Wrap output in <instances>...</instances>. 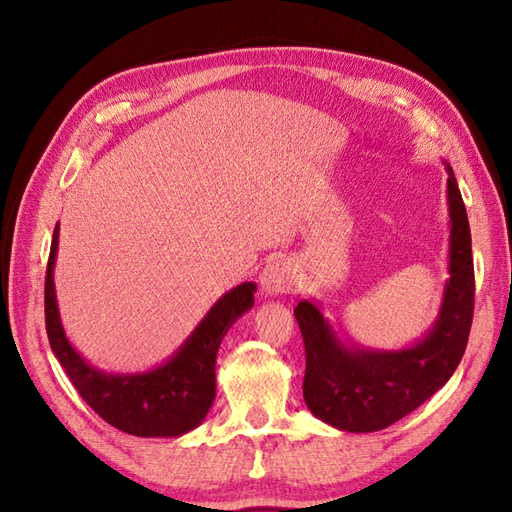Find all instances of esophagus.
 Returning <instances> with one entry per match:
<instances>
[{"mask_svg": "<svg viewBox=\"0 0 512 512\" xmlns=\"http://www.w3.org/2000/svg\"><path fill=\"white\" fill-rule=\"evenodd\" d=\"M258 280H260L262 290H265V294H269V297H275V294L290 292L294 288V284H297V277H294V271L290 269V265H288V262H284V260L267 262Z\"/></svg>", "mask_w": 512, "mask_h": 512, "instance_id": "esophagus-1", "label": "esophagus"}]
</instances>
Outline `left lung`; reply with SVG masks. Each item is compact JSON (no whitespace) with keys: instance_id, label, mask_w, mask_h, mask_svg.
<instances>
[{"instance_id":"obj_1","label":"left lung","mask_w":512,"mask_h":512,"mask_svg":"<svg viewBox=\"0 0 512 512\" xmlns=\"http://www.w3.org/2000/svg\"><path fill=\"white\" fill-rule=\"evenodd\" d=\"M446 173L451 277L438 320L421 342L391 352L346 348L318 305L303 299L294 307L305 344V404L337 429L367 433L397 423L442 389L466 352L474 314L472 237L466 205L448 164Z\"/></svg>"}]
</instances>
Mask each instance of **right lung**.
Listing matches in <instances>:
<instances>
[{
  "mask_svg": "<svg viewBox=\"0 0 512 512\" xmlns=\"http://www.w3.org/2000/svg\"><path fill=\"white\" fill-rule=\"evenodd\" d=\"M55 226L44 277V320L49 344L79 395L108 425L138 438H177L205 421L215 399V356L226 331L254 305L256 284L243 282L215 303L170 359L143 374H104L72 348L59 320L53 267Z\"/></svg>",
  "mask_w": 512,
  "mask_h": 512,
  "instance_id": "right-lung-1",
  "label": "right lung"
}]
</instances>
